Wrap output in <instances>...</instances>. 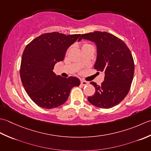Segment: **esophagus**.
<instances>
[{
  "label": "esophagus",
  "instance_id": "esophagus-1",
  "mask_svg": "<svg viewBox=\"0 0 151 151\" xmlns=\"http://www.w3.org/2000/svg\"><path fill=\"white\" fill-rule=\"evenodd\" d=\"M81 84L82 85H88V83L87 82V81H84V80H81Z\"/></svg>",
  "mask_w": 151,
  "mask_h": 151
}]
</instances>
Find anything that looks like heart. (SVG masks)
<instances>
[{
    "mask_svg": "<svg viewBox=\"0 0 151 151\" xmlns=\"http://www.w3.org/2000/svg\"><path fill=\"white\" fill-rule=\"evenodd\" d=\"M87 44H85L84 45H87Z\"/></svg>",
    "mask_w": 151,
    "mask_h": 151,
    "instance_id": "heart-1",
    "label": "heart"
}]
</instances>
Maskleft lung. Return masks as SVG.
I'll use <instances>...</instances> for the list:
<instances>
[{
	"label": "left lung",
	"mask_w": 151,
	"mask_h": 151,
	"mask_svg": "<svg viewBox=\"0 0 151 151\" xmlns=\"http://www.w3.org/2000/svg\"><path fill=\"white\" fill-rule=\"evenodd\" d=\"M82 39L95 43L97 57L94 68L105 73L100 85L91 82L96 91L88 100L100 108H111L124 100L130 88L134 73L132 55L122 40L107 32L84 34L78 41Z\"/></svg>",
	"instance_id": "1"
}]
</instances>
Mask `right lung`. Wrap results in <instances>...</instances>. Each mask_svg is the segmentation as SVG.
Masks as SVG:
<instances>
[{"mask_svg": "<svg viewBox=\"0 0 151 151\" xmlns=\"http://www.w3.org/2000/svg\"><path fill=\"white\" fill-rule=\"evenodd\" d=\"M80 35H65L56 32L43 34L24 48L20 68L21 82L34 102L44 109L55 108L68 100L72 88L80 80L57 76L55 64L64 60L66 50Z\"/></svg>", "mask_w": 151, "mask_h": 151, "instance_id": "obj_1", "label": "right lung"}]
</instances>
